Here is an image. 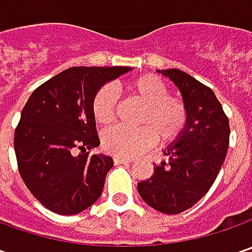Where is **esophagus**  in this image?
<instances>
[{"mask_svg":"<svg viewBox=\"0 0 252 252\" xmlns=\"http://www.w3.org/2000/svg\"><path fill=\"white\" fill-rule=\"evenodd\" d=\"M113 162H115L116 165H121V164H130L131 160H129V158H123V157H115V158H113Z\"/></svg>","mask_w":252,"mask_h":252,"instance_id":"1","label":"esophagus"}]
</instances>
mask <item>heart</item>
Segmentation results:
<instances>
[{
	"mask_svg": "<svg viewBox=\"0 0 252 252\" xmlns=\"http://www.w3.org/2000/svg\"><path fill=\"white\" fill-rule=\"evenodd\" d=\"M126 91L144 103L139 123L141 127L115 126L102 134L105 151L116 157L131 158L150 149L158 140L169 144L178 140L189 122L187 103L169 94L167 83L154 74H144L126 85ZM116 94L109 85L99 88L92 98V116L99 126H108L116 116Z\"/></svg>",
	"mask_w": 252,
	"mask_h": 252,
	"instance_id": "obj_1",
	"label": "heart"
}]
</instances>
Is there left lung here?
Wrapping results in <instances>:
<instances>
[{
	"label": "left lung",
	"instance_id": "8db88e82",
	"mask_svg": "<svg viewBox=\"0 0 252 252\" xmlns=\"http://www.w3.org/2000/svg\"><path fill=\"white\" fill-rule=\"evenodd\" d=\"M178 87L187 103L185 131L164 154L168 162L154 167L150 178L137 184L141 199L165 215L190 209L206 195L221 168L230 141L228 118L215 92L178 68L158 70Z\"/></svg>",
	"mask_w": 252,
	"mask_h": 252
}]
</instances>
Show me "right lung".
Masks as SVG:
<instances>
[{"label":"right lung","mask_w":252,"mask_h":252,"mask_svg":"<svg viewBox=\"0 0 252 252\" xmlns=\"http://www.w3.org/2000/svg\"><path fill=\"white\" fill-rule=\"evenodd\" d=\"M130 70L71 67L32 92L15 129L14 147L25 185L44 208L77 215L101 196L113 160L90 154L99 144L92 98L103 84Z\"/></svg>","instance_id":"right-lung-1"}]
</instances>
